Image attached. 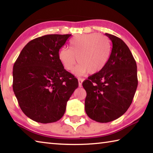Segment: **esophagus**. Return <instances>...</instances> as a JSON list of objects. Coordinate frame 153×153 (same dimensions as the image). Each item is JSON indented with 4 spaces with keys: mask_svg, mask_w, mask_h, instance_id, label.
<instances>
[{
    "mask_svg": "<svg viewBox=\"0 0 153 153\" xmlns=\"http://www.w3.org/2000/svg\"><path fill=\"white\" fill-rule=\"evenodd\" d=\"M83 81H84V79H83L82 78H80V77H79V78H78V84H79V87L82 86Z\"/></svg>",
    "mask_w": 153,
    "mask_h": 153,
    "instance_id": "1",
    "label": "esophagus"
}]
</instances>
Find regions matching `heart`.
Returning <instances> with one entry per match:
<instances>
[{
	"mask_svg": "<svg viewBox=\"0 0 153 153\" xmlns=\"http://www.w3.org/2000/svg\"><path fill=\"white\" fill-rule=\"evenodd\" d=\"M70 49L61 48L59 51V59L67 71L73 69L78 62L74 73L82 76L88 71L97 74L104 68L109 59L110 42L107 37L98 33L78 35L70 40Z\"/></svg>",
	"mask_w": 153,
	"mask_h": 153,
	"instance_id": "obj_1",
	"label": "heart"
}]
</instances>
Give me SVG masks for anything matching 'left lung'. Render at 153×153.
Masks as SVG:
<instances>
[{"label":"left lung","instance_id":"1","mask_svg":"<svg viewBox=\"0 0 153 153\" xmlns=\"http://www.w3.org/2000/svg\"><path fill=\"white\" fill-rule=\"evenodd\" d=\"M113 44L106 65L82 83L86 91L85 111L92 120L107 123L121 117L131 104L138 86L137 65L128 46L106 33Z\"/></svg>","mask_w":153,"mask_h":153}]
</instances>
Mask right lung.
I'll return each mask as SVG.
<instances>
[{
	"mask_svg": "<svg viewBox=\"0 0 153 153\" xmlns=\"http://www.w3.org/2000/svg\"><path fill=\"white\" fill-rule=\"evenodd\" d=\"M71 34H49L35 38L22 49L13 65V89L25 115L48 123L63 117L67 102L78 87L67 71L59 51Z\"/></svg>",
	"mask_w": 153,
	"mask_h": 153,
	"instance_id": "add662e5",
	"label": "right lung"
}]
</instances>
